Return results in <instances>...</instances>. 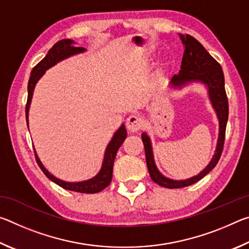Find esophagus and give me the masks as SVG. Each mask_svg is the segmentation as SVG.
Here are the masks:
<instances>
[{
  "label": "esophagus",
  "mask_w": 249,
  "mask_h": 249,
  "mask_svg": "<svg viewBox=\"0 0 249 249\" xmlns=\"http://www.w3.org/2000/svg\"><path fill=\"white\" fill-rule=\"evenodd\" d=\"M142 125H144V121L137 114H132L126 120V127L132 133H136L140 129H142Z\"/></svg>",
  "instance_id": "34e87169"
}]
</instances>
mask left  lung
Segmentation results:
<instances>
[{"instance_id": "8db88e82", "label": "left lung", "mask_w": 249, "mask_h": 249, "mask_svg": "<svg viewBox=\"0 0 249 249\" xmlns=\"http://www.w3.org/2000/svg\"><path fill=\"white\" fill-rule=\"evenodd\" d=\"M180 38L184 45V53L182 56V61H181V70L179 71V74L172 77L171 83L175 87H181L187 82L201 81L208 86L211 102L213 104V107L215 108L218 121H220V135H218L215 155L211 160L209 166L201 174L193 177L191 179L175 181L166 178L158 171L154 161L149 138L145 133L142 134V140L145 147L147 168H148L150 178L154 182L168 189L183 188L196 183L216 166V163L221 158L223 147H224L226 124L227 120H229V101H227L224 74H223L221 65L206 52L205 48L195 37L188 35V34H184V35L180 34Z\"/></svg>"}]
</instances>
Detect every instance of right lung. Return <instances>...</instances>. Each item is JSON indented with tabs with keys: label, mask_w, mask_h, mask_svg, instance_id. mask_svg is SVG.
<instances>
[{
	"label": "right lung",
	"mask_w": 249,
	"mask_h": 249,
	"mask_svg": "<svg viewBox=\"0 0 249 249\" xmlns=\"http://www.w3.org/2000/svg\"><path fill=\"white\" fill-rule=\"evenodd\" d=\"M72 44L73 41L71 39L59 40L58 43H56L53 46L52 49L49 50L48 53L46 54L43 60L39 61L38 64L33 68L31 72V77H29V81H28V87H27L28 95H27L26 107H25L27 125H28V109H29V105H31L33 91H34V88H35V84L40 79L41 75H43L45 73V71L48 68H50V67L56 65L58 61H60L62 59L71 56V54L84 52V48L73 47ZM125 138H126V129L124 127V125H122L120 129L114 134L111 142H109L108 146L107 147L101 171L94 177V178L87 181H82V182L72 183V182H66V181L57 179L56 177L50 175L49 172L45 169V167L41 165L39 158L37 157L36 153H35V158L41 171L44 172L46 177L52 181H53L56 184L60 185L61 188L66 189V190L75 191L80 193H96L104 190V189L111 183L112 176H113V165H114L115 156L121 145L123 144V142L125 141Z\"/></svg>",
	"instance_id": "1"
}]
</instances>
